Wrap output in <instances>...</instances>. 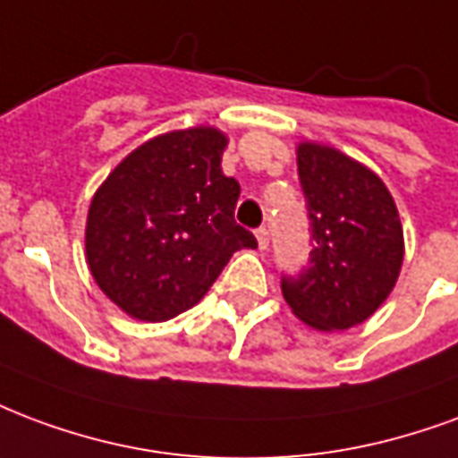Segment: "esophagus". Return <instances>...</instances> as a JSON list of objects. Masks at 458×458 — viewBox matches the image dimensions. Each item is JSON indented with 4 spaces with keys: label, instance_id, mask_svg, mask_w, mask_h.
Returning <instances> with one entry per match:
<instances>
[{
    "label": "esophagus",
    "instance_id": "1",
    "mask_svg": "<svg viewBox=\"0 0 458 458\" xmlns=\"http://www.w3.org/2000/svg\"><path fill=\"white\" fill-rule=\"evenodd\" d=\"M255 235H257V245H259V250H267V247H269V233H267L264 228H259Z\"/></svg>",
    "mask_w": 458,
    "mask_h": 458
}]
</instances>
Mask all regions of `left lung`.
Returning a JSON list of instances; mask_svg holds the SVG:
<instances>
[{
  "instance_id": "8db88e82",
  "label": "left lung",
  "mask_w": 458,
  "mask_h": 458,
  "mask_svg": "<svg viewBox=\"0 0 458 458\" xmlns=\"http://www.w3.org/2000/svg\"><path fill=\"white\" fill-rule=\"evenodd\" d=\"M296 162L313 250L303 272L281 281V293L308 327L350 330L381 308L401 276V216L384 179L333 145L301 140Z\"/></svg>"
}]
</instances>
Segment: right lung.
<instances>
[{"mask_svg": "<svg viewBox=\"0 0 458 458\" xmlns=\"http://www.w3.org/2000/svg\"><path fill=\"white\" fill-rule=\"evenodd\" d=\"M228 135L213 125L155 135L94 191L84 252L111 303L165 323L201 301L238 250H255L235 223L240 184L220 169Z\"/></svg>", "mask_w": 458, "mask_h": 458, "instance_id": "obj_1", "label": "right lung"}]
</instances>
